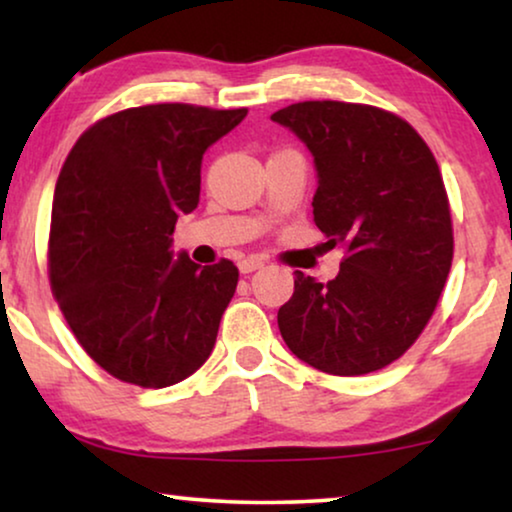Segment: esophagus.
Returning a JSON list of instances; mask_svg holds the SVG:
<instances>
[{"mask_svg": "<svg viewBox=\"0 0 512 512\" xmlns=\"http://www.w3.org/2000/svg\"><path fill=\"white\" fill-rule=\"evenodd\" d=\"M263 265H265V261H263L261 256H247V258H242L240 263H237V268H240L242 275H249V272L261 270Z\"/></svg>", "mask_w": 512, "mask_h": 512, "instance_id": "esophagus-1", "label": "esophagus"}]
</instances>
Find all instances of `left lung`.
<instances>
[{"mask_svg":"<svg viewBox=\"0 0 512 512\" xmlns=\"http://www.w3.org/2000/svg\"><path fill=\"white\" fill-rule=\"evenodd\" d=\"M314 156V223L345 258L328 284L296 270L277 312L300 361L328 375H366L408 352L450 275L454 237L438 163L391 111L298 102L272 114Z\"/></svg>","mask_w":512,"mask_h":512,"instance_id":"8db88e82","label":"left lung"}]
</instances>
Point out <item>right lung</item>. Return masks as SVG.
Here are the masks:
<instances>
[{
  "label": "right lung",
  "mask_w": 512,
  "mask_h": 512,
  "mask_svg": "<svg viewBox=\"0 0 512 512\" xmlns=\"http://www.w3.org/2000/svg\"><path fill=\"white\" fill-rule=\"evenodd\" d=\"M247 109L146 104L83 132L55 184L48 277L69 328L116 380L172 387L212 354L240 272L174 258L202 156Z\"/></svg>",
  "instance_id": "1"
}]
</instances>
